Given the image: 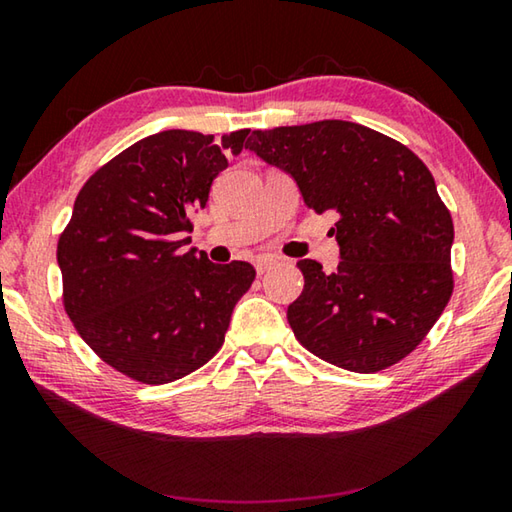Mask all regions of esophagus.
<instances>
[{
    "label": "esophagus",
    "mask_w": 512,
    "mask_h": 512,
    "mask_svg": "<svg viewBox=\"0 0 512 512\" xmlns=\"http://www.w3.org/2000/svg\"><path fill=\"white\" fill-rule=\"evenodd\" d=\"M273 264H275V257H268V255H262V257L255 259V268H257L259 275H264Z\"/></svg>",
    "instance_id": "34e87169"
}]
</instances>
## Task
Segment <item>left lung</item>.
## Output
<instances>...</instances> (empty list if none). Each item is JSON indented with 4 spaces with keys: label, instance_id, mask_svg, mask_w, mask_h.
Masks as SVG:
<instances>
[{
    "label": "left lung",
    "instance_id": "1",
    "mask_svg": "<svg viewBox=\"0 0 512 512\" xmlns=\"http://www.w3.org/2000/svg\"><path fill=\"white\" fill-rule=\"evenodd\" d=\"M246 149L289 171L311 210L339 214V268L298 262L305 289L287 318L302 348L352 372L409 357L454 291V223L427 164L341 119L253 131Z\"/></svg>",
    "mask_w": 512,
    "mask_h": 512
}]
</instances>
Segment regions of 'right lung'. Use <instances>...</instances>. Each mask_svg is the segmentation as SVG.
I'll return each instance as SVG.
<instances>
[{"mask_svg": "<svg viewBox=\"0 0 512 512\" xmlns=\"http://www.w3.org/2000/svg\"><path fill=\"white\" fill-rule=\"evenodd\" d=\"M246 135L144 137L85 180L60 232L69 320L101 361L140 384H169L205 366L255 280L248 262L221 266L185 250L189 216L207 205L225 153H239Z\"/></svg>", "mask_w": 512, "mask_h": 512, "instance_id": "obj_1", "label": "right lung"}]
</instances>
